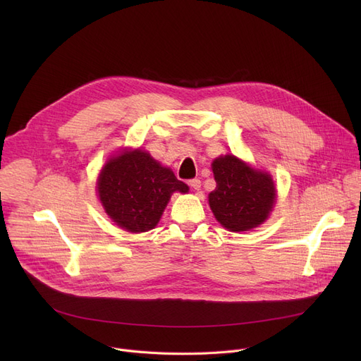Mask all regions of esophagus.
<instances>
[{
  "mask_svg": "<svg viewBox=\"0 0 361 361\" xmlns=\"http://www.w3.org/2000/svg\"><path fill=\"white\" fill-rule=\"evenodd\" d=\"M188 185H190L192 188H195V190H199L200 185H202V183H200V180H199V178H192L190 181H188Z\"/></svg>",
  "mask_w": 361,
  "mask_h": 361,
  "instance_id": "34e87169",
  "label": "esophagus"
}]
</instances>
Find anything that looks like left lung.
<instances>
[{
	"mask_svg": "<svg viewBox=\"0 0 361 361\" xmlns=\"http://www.w3.org/2000/svg\"><path fill=\"white\" fill-rule=\"evenodd\" d=\"M212 171L216 187L209 193V204L224 228L249 231L268 218L275 202L269 174L250 168L234 155L215 159Z\"/></svg>",
	"mask_w": 361,
	"mask_h": 361,
	"instance_id": "1",
	"label": "left lung"
}]
</instances>
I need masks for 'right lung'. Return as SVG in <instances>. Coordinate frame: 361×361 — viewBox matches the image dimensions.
<instances>
[{"mask_svg": "<svg viewBox=\"0 0 361 361\" xmlns=\"http://www.w3.org/2000/svg\"><path fill=\"white\" fill-rule=\"evenodd\" d=\"M174 192L185 193L188 187L169 168H164L140 149L111 158L98 178V193L105 212L130 233L155 228Z\"/></svg>", "mask_w": 361, "mask_h": 361, "instance_id": "right-lung-1", "label": "right lung"}]
</instances>
